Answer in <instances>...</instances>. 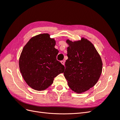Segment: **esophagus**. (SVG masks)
<instances>
[{"mask_svg": "<svg viewBox=\"0 0 120 120\" xmlns=\"http://www.w3.org/2000/svg\"><path fill=\"white\" fill-rule=\"evenodd\" d=\"M60 63H61V64H62L63 65H64V61L61 60V61H60Z\"/></svg>", "mask_w": 120, "mask_h": 120, "instance_id": "obj_1", "label": "esophagus"}]
</instances>
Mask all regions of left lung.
Listing matches in <instances>:
<instances>
[{"label":"left lung","instance_id":"1","mask_svg":"<svg viewBox=\"0 0 120 120\" xmlns=\"http://www.w3.org/2000/svg\"><path fill=\"white\" fill-rule=\"evenodd\" d=\"M68 59L65 63L64 76L68 86L80 94L95 86L102 71L103 63L93 43L82 38L80 41L67 39Z\"/></svg>","mask_w":120,"mask_h":120}]
</instances>
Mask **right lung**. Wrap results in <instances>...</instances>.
Masks as SVG:
<instances>
[{"label": "right lung", "mask_w": 120, "mask_h": 120, "mask_svg": "<svg viewBox=\"0 0 120 120\" xmlns=\"http://www.w3.org/2000/svg\"><path fill=\"white\" fill-rule=\"evenodd\" d=\"M56 41L48 34L31 38L23 47L19 60L20 71L30 88L43 90L53 83L54 78L64 71V67L56 60L59 50Z\"/></svg>", "instance_id": "add662e5"}]
</instances>
